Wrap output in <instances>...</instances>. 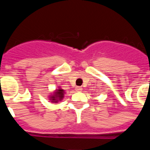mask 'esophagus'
Segmentation results:
<instances>
[{"label":"esophagus","instance_id":"1","mask_svg":"<svg viewBox=\"0 0 150 150\" xmlns=\"http://www.w3.org/2000/svg\"><path fill=\"white\" fill-rule=\"evenodd\" d=\"M76 91H82V88L80 86H76Z\"/></svg>","mask_w":150,"mask_h":150}]
</instances>
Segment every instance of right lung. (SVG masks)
<instances>
[{"label":"right lung","mask_w":150,"mask_h":150,"mask_svg":"<svg viewBox=\"0 0 150 150\" xmlns=\"http://www.w3.org/2000/svg\"><path fill=\"white\" fill-rule=\"evenodd\" d=\"M64 91L63 89L62 88L57 89L55 92H54L53 95L50 97V100H52V102L57 103L59 100H62V98H64Z\"/></svg>","instance_id":"right-lung-1"}]
</instances>
